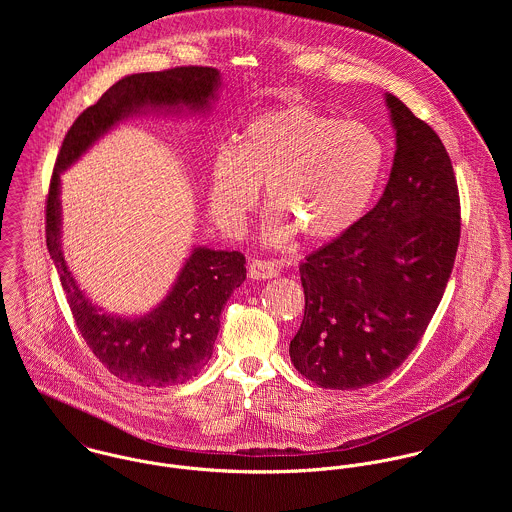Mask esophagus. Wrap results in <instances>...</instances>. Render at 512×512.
Masks as SVG:
<instances>
[{"label": "esophagus", "instance_id": "1", "mask_svg": "<svg viewBox=\"0 0 512 512\" xmlns=\"http://www.w3.org/2000/svg\"><path fill=\"white\" fill-rule=\"evenodd\" d=\"M278 264L266 260H250L248 278L250 280H272L278 276Z\"/></svg>", "mask_w": 512, "mask_h": 512}]
</instances>
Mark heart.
<instances>
[{
	"label": "heart",
	"instance_id": "b5f03b06",
	"mask_svg": "<svg viewBox=\"0 0 512 512\" xmlns=\"http://www.w3.org/2000/svg\"><path fill=\"white\" fill-rule=\"evenodd\" d=\"M384 165L378 136L355 120H335L309 104L254 114L209 163L207 199L222 232L238 234L260 185L270 205L262 236L284 244L295 232L321 244L365 215Z\"/></svg>",
	"mask_w": 512,
	"mask_h": 512
}]
</instances>
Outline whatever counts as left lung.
Here are the masks:
<instances>
[{
  "instance_id": "1",
  "label": "left lung",
  "mask_w": 512,
  "mask_h": 512,
  "mask_svg": "<svg viewBox=\"0 0 512 512\" xmlns=\"http://www.w3.org/2000/svg\"><path fill=\"white\" fill-rule=\"evenodd\" d=\"M384 102L396 149L380 201L299 266L305 311L290 357L321 388H365L406 361L438 309L459 244L445 147L394 94Z\"/></svg>"
}]
</instances>
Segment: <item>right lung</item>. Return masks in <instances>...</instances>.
I'll return each instance as SVG.
<instances>
[{
	"instance_id": "1",
	"label": "right lung",
	"mask_w": 512,
	"mask_h": 512,
	"mask_svg": "<svg viewBox=\"0 0 512 512\" xmlns=\"http://www.w3.org/2000/svg\"><path fill=\"white\" fill-rule=\"evenodd\" d=\"M222 76L211 67L128 74L74 120L59 151L47 199V248L74 321L96 359L114 376L140 386H171L193 378L213 357L220 313L246 280L240 252L195 246L171 290L144 315L104 311L80 288L63 252L61 175L120 122L144 116H207Z\"/></svg>"
}]
</instances>
